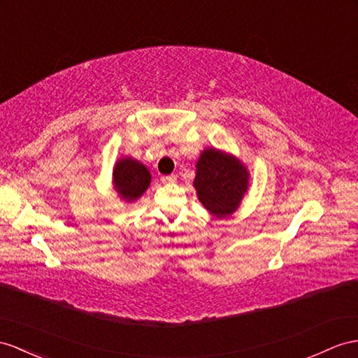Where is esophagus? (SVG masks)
<instances>
[{"mask_svg": "<svg viewBox=\"0 0 358 358\" xmlns=\"http://www.w3.org/2000/svg\"><path fill=\"white\" fill-rule=\"evenodd\" d=\"M162 181L164 182V185H173V182L177 181V177L176 176H164V177H162Z\"/></svg>", "mask_w": 358, "mask_h": 358, "instance_id": "esophagus-1", "label": "esophagus"}]
</instances>
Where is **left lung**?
Returning <instances> with one entry per match:
<instances>
[{
    "label": "left lung",
    "mask_w": 358,
    "mask_h": 358,
    "mask_svg": "<svg viewBox=\"0 0 358 358\" xmlns=\"http://www.w3.org/2000/svg\"><path fill=\"white\" fill-rule=\"evenodd\" d=\"M195 168L194 187L199 203L217 219L231 216L250 187L246 164L231 152L208 146L201 151Z\"/></svg>",
    "instance_id": "1"
}]
</instances>
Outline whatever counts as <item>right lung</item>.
I'll list each match as a JSON object with an SVG mask.
<instances>
[{"mask_svg": "<svg viewBox=\"0 0 358 358\" xmlns=\"http://www.w3.org/2000/svg\"><path fill=\"white\" fill-rule=\"evenodd\" d=\"M151 172L146 164L133 157H121L113 166V190L125 204H133L151 185Z\"/></svg>", "mask_w": 358, "mask_h": 358, "instance_id": "right-lung-1", "label": "right lung"}]
</instances>
